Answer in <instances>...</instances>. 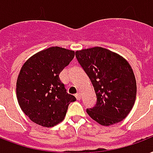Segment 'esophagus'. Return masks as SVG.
I'll list each match as a JSON object with an SVG mask.
<instances>
[{"mask_svg": "<svg viewBox=\"0 0 153 153\" xmlns=\"http://www.w3.org/2000/svg\"><path fill=\"white\" fill-rule=\"evenodd\" d=\"M75 97H76V99H77L78 100H80V98H81V95H80V93H76V95H75Z\"/></svg>", "mask_w": 153, "mask_h": 153, "instance_id": "1", "label": "esophagus"}]
</instances>
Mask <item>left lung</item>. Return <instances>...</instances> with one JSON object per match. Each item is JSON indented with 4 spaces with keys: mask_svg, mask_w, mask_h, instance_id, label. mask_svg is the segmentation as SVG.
Masks as SVG:
<instances>
[{
    "mask_svg": "<svg viewBox=\"0 0 153 153\" xmlns=\"http://www.w3.org/2000/svg\"><path fill=\"white\" fill-rule=\"evenodd\" d=\"M78 63L93 84L97 102L89 117L104 126L125 119L134 105L137 82L127 60L101 47L76 52Z\"/></svg>",
    "mask_w": 153,
    "mask_h": 153,
    "instance_id": "obj_1",
    "label": "left lung"
}]
</instances>
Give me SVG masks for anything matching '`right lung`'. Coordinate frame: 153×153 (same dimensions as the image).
<instances>
[{
	"mask_svg": "<svg viewBox=\"0 0 153 153\" xmlns=\"http://www.w3.org/2000/svg\"><path fill=\"white\" fill-rule=\"evenodd\" d=\"M75 52L50 47L29 58L22 66L16 81L20 107L32 121L43 127H53L65 117L71 102L59 76L69 65Z\"/></svg>",
	"mask_w": 153,
	"mask_h": 153,
	"instance_id": "1",
	"label": "right lung"
}]
</instances>
